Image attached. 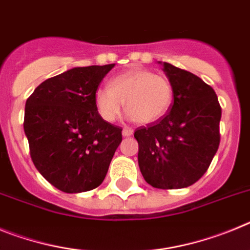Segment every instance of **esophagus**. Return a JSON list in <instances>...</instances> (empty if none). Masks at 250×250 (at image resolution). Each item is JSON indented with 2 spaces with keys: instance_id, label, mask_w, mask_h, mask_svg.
Segmentation results:
<instances>
[{
  "instance_id": "obj_1",
  "label": "esophagus",
  "mask_w": 250,
  "mask_h": 250,
  "mask_svg": "<svg viewBox=\"0 0 250 250\" xmlns=\"http://www.w3.org/2000/svg\"><path fill=\"white\" fill-rule=\"evenodd\" d=\"M132 129H130V127H124L123 129V136H125V138H126V136H131L132 135Z\"/></svg>"
}]
</instances>
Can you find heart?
Returning a JSON list of instances; mask_svg holds the SVG:
<instances>
[{"instance_id": "b5f03b06", "label": "heart", "mask_w": 250, "mask_h": 250, "mask_svg": "<svg viewBox=\"0 0 250 250\" xmlns=\"http://www.w3.org/2000/svg\"><path fill=\"white\" fill-rule=\"evenodd\" d=\"M173 98V86L167 77L144 68H131L112 77L110 87H99L94 101L99 115L107 123L118 120L126 105L130 120L152 124L169 111Z\"/></svg>"}]
</instances>
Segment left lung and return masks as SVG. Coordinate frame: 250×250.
Masks as SVG:
<instances>
[{
    "mask_svg": "<svg viewBox=\"0 0 250 250\" xmlns=\"http://www.w3.org/2000/svg\"><path fill=\"white\" fill-rule=\"evenodd\" d=\"M174 103L156 123L140 126L138 161L145 182L158 189H180L205 174L219 147L222 109L213 87L196 75L161 62Z\"/></svg>",
    "mask_w": 250,
    "mask_h": 250,
    "instance_id": "obj_1",
    "label": "left lung"
}]
</instances>
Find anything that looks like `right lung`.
Instances as JSON below:
<instances>
[{
	"instance_id": "1",
	"label": "right lung",
	"mask_w": 250,
	"mask_h": 250,
	"mask_svg": "<svg viewBox=\"0 0 250 250\" xmlns=\"http://www.w3.org/2000/svg\"><path fill=\"white\" fill-rule=\"evenodd\" d=\"M115 66L74 67L47 79L26 101L23 129L40 174L65 193L98 188L105 179L123 129L104 120L94 95Z\"/></svg>"
}]
</instances>
